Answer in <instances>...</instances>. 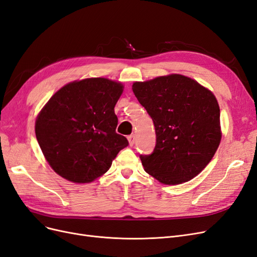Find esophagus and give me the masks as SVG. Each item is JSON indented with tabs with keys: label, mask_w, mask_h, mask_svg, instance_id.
Listing matches in <instances>:
<instances>
[{
	"label": "esophagus",
	"mask_w": 257,
	"mask_h": 257,
	"mask_svg": "<svg viewBox=\"0 0 257 257\" xmlns=\"http://www.w3.org/2000/svg\"><path fill=\"white\" fill-rule=\"evenodd\" d=\"M128 141H129V145H130V146H134V144H135V142H136L135 136H134V135L129 136V137H128Z\"/></svg>",
	"instance_id": "esophagus-1"
}]
</instances>
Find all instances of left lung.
I'll return each instance as SVG.
<instances>
[{"mask_svg": "<svg viewBox=\"0 0 257 257\" xmlns=\"http://www.w3.org/2000/svg\"><path fill=\"white\" fill-rule=\"evenodd\" d=\"M132 90L156 130L154 152L140 156L145 172L164 185L191 180L210 162L220 144L216 97L181 74L135 82Z\"/></svg>", "mask_w": 257, "mask_h": 257, "instance_id": "obj_1", "label": "left lung"}]
</instances>
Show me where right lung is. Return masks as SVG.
Segmentation results:
<instances>
[{
    "label": "right lung",
    "instance_id": "1",
    "mask_svg": "<svg viewBox=\"0 0 257 257\" xmlns=\"http://www.w3.org/2000/svg\"><path fill=\"white\" fill-rule=\"evenodd\" d=\"M123 86L104 78L66 84L38 114L35 134L55 173L72 183H92L111 168L128 140L116 134L114 113Z\"/></svg>",
    "mask_w": 257,
    "mask_h": 257
}]
</instances>
